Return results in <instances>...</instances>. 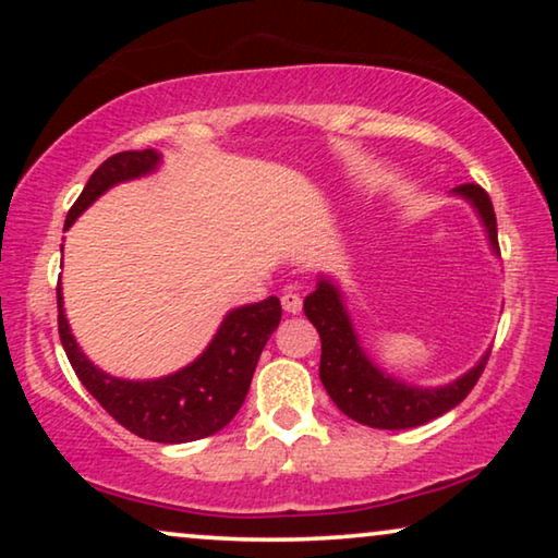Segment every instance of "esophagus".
<instances>
[{"label": "esophagus", "instance_id": "34e87169", "mask_svg": "<svg viewBox=\"0 0 558 558\" xmlns=\"http://www.w3.org/2000/svg\"><path fill=\"white\" fill-rule=\"evenodd\" d=\"M281 307H284L289 315H296V312L302 310V296L294 287H287L284 292H281Z\"/></svg>", "mask_w": 558, "mask_h": 558}]
</instances>
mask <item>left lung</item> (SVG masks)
I'll use <instances>...</instances> for the list:
<instances>
[{"label": "left lung", "instance_id": "obj_1", "mask_svg": "<svg viewBox=\"0 0 558 558\" xmlns=\"http://www.w3.org/2000/svg\"><path fill=\"white\" fill-rule=\"evenodd\" d=\"M452 195L462 197L475 208L493 254L500 256L498 223H495L493 203L485 190L480 185H460L452 190ZM304 315L317 327L319 340H323L319 380H323L325 391L330 393L342 414L357 424L373 426V429H411V426H422L447 414L472 391L487 357H490V350H487L452 384L411 386L380 368L376 361H371L357 338L353 319H350L345 294L325 274H319L315 292L304 296Z\"/></svg>", "mask_w": 558, "mask_h": 558}]
</instances>
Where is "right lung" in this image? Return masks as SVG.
<instances>
[{"instance_id":"obj_1","label":"right lung","mask_w":558,"mask_h":558,"mask_svg":"<svg viewBox=\"0 0 558 558\" xmlns=\"http://www.w3.org/2000/svg\"><path fill=\"white\" fill-rule=\"evenodd\" d=\"M162 155L157 149L119 151L106 159L68 210L65 228L75 223L88 205L119 182L140 180L157 172ZM281 304L277 296L243 304L223 317L208 348L170 376L129 380L117 378L94 365L75 342L63 310V287L58 281V332L75 376L88 393L136 437L162 445H182L210 437L239 414L254 378L258 355L277 330Z\"/></svg>"}]
</instances>
